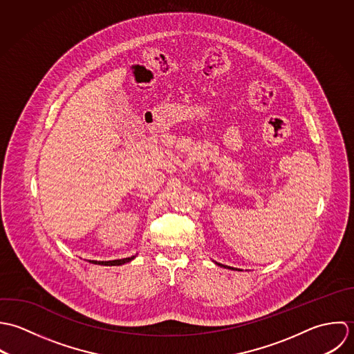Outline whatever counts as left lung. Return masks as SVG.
Segmentation results:
<instances>
[{
	"instance_id": "1",
	"label": "left lung",
	"mask_w": 354,
	"mask_h": 354,
	"mask_svg": "<svg viewBox=\"0 0 354 354\" xmlns=\"http://www.w3.org/2000/svg\"><path fill=\"white\" fill-rule=\"evenodd\" d=\"M220 266V264H218ZM221 267H225V266H221ZM227 268H231V267H227ZM231 270H234V268H231Z\"/></svg>"
}]
</instances>
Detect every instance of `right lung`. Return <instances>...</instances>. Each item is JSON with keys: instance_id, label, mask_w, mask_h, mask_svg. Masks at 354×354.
<instances>
[{"instance_id": "right-lung-1", "label": "right lung", "mask_w": 354, "mask_h": 354, "mask_svg": "<svg viewBox=\"0 0 354 354\" xmlns=\"http://www.w3.org/2000/svg\"><path fill=\"white\" fill-rule=\"evenodd\" d=\"M134 259L133 257H127V259H122V260H113V261H90L93 264H100V266H122V264H126L129 261H131Z\"/></svg>"}]
</instances>
